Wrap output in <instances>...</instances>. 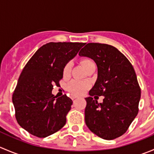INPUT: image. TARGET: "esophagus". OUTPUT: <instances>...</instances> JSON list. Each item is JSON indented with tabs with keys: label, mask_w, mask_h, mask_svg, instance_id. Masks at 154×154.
<instances>
[{
	"label": "esophagus",
	"mask_w": 154,
	"mask_h": 154,
	"mask_svg": "<svg viewBox=\"0 0 154 154\" xmlns=\"http://www.w3.org/2000/svg\"><path fill=\"white\" fill-rule=\"evenodd\" d=\"M77 97H76V96H71V100H74V99H76V98H77Z\"/></svg>",
	"instance_id": "34e87169"
}]
</instances>
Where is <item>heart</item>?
<instances>
[{
  "instance_id": "b5f03b06",
  "label": "heart",
  "mask_w": 154,
  "mask_h": 154,
  "mask_svg": "<svg viewBox=\"0 0 154 154\" xmlns=\"http://www.w3.org/2000/svg\"><path fill=\"white\" fill-rule=\"evenodd\" d=\"M80 63L85 69L87 70L92 64L94 62L90 59H83L80 61ZM71 63H68L63 68V75L64 77H68L71 74ZM89 88V84L86 82L79 81V80H71L67 85V90L71 93V95L78 96L84 94Z\"/></svg>"
}]
</instances>
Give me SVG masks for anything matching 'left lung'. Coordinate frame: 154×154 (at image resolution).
<instances>
[{"mask_svg":"<svg viewBox=\"0 0 154 154\" xmlns=\"http://www.w3.org/2000/svg\"><path fill=\"white\" fill-rule=\"evenodd\" d=\"M79 55L92 59L97 66V81L86 98V125L102 139H116L127 132L139 112L141 88L134 68L109 45L88 43ZM96 95L104 96L103 103L93 99Z\"/></svg>","mask_w":154,"mask_h":154,"instance_id":"left-lung-1","label":"left lung"}]
</instances>
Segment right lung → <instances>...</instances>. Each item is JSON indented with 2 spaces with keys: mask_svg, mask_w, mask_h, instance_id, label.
Segmentation results:
<instances>
[{
  "mask_svg": "<svg viewBox=\"0 0 154 154\" xmlns=\"http://www.w3.org/2000/svg\"><path fill=\"white\" fill-rule=\"evenodd\" d=\"M85 45L80 42H49L38 48L21 71L12 94L15 119L29 133L45 138L66 123L72 100L64 94H52L60 86L63 68Z\"/></svg>",
  "mask_w": 154,
  "mask_h": 154,
  "instance_id": "add662e5",
  "label": "right lung"
}]
</instances>
